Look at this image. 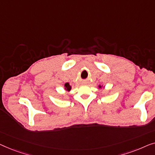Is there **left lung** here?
Instances as JSON below:
<instances>
[{
	"instance_id": "obj_1",
	"label": "left lung",
	"mask_w": 155,
	"mask_h": 155,
	"mask_svg": "<svg viewBox=\"0 0 155 155\" xmlns=\"http://www.w3.org/2000/svg\"><path fill=\"white\" fill-rule=\"evenodd\" d=\"M100 87H100H101V86H99Z\"/></svg>"
}]
</instances>
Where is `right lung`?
<instances>
[{
	"mask_svg": "<svg viewBox=\"0 0 155 155\" xmlns=\"http://www.w3.org/2000/svg\"><path fill=\"white\" fill-rule=\"evenodd\" d=\"M64 86H65V89H66L67 91H69L71 90V86H69V84H68V83H67V84H64Z\"/></svg>",
	"mask_w": 155,
	"mask_h": 155,
	"instance_id": "obj_1",
	"label": "right lung"
}]
</instances>
